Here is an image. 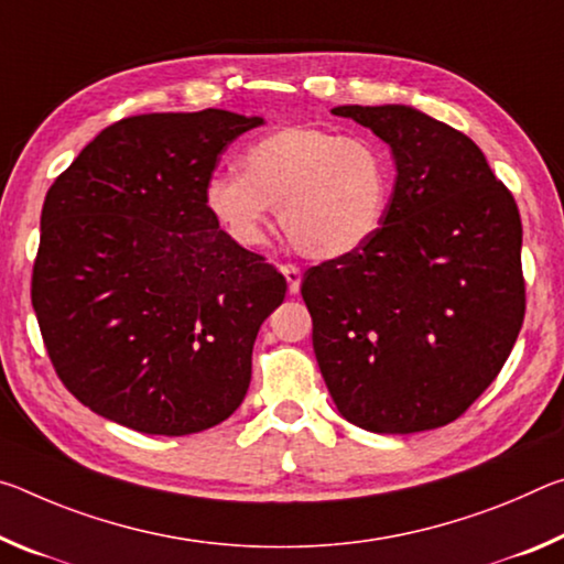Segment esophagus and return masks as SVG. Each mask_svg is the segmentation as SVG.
<instances>
[{
    "instance_id": "esophagus-1",
    "label": "esophagus",
    "mask_w": 564,
    "mask_h": 564,
    "mask_svg": "<svg viewBox=\"0 0 564 564\" xmlns=\"http://www.w3.org/2000/svg\"><path fill=\"white\" fill-rule=\"evenodd\" d=\"M280 272L284 274V280H288L290 292L297 294L300 292V282H302V270H300V267L288 262V264H280Z\"/></svg>"
}]
</instances>
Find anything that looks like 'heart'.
Returning a JSON list of instances; mask_svg holds the SVG:
<instances>
[{
  "label": "heart",
  "mask_w": 564,
  "mask_h": 564,
  "mask_svg": "<svg viewBox=\"0 0 564 564\" xmlns=\"http://www.w3.org/2000/svg\"><path fill=\"white\" fill-rule=\"evenodd\" d=\"M239 164L242 174H212L205 202L242 247L262 245L276 207L300 252L335 260L365 247L390 209L394 164L375 137L288 124L249 144Z\"/></svg>",
  "instance_id": "obj_1"
}]
</instances>
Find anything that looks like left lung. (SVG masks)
<instances>
[{"mask_svg": "<svg viewBox=\"0 0 564 564\" xmlns=\"http://www.w3.org/2000/svg\"><path fill=\"white\" fill-rule=\"evenodd\" d=\"M332 115L390 144L397 180L380 232L302 276L319 372L357 427H445L495 382L520 335V209L449 124L402 105Z\"/></svg>", "mask_w": 564, "mask_h": 564, "instance_id": "left-lung-1", "label": "left lung"}]
</instances>
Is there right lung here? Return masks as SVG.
I'll list each match as a JSON object with an SVG mask.
<instances>
[{
	"instance_id": "add662e5",
	"label": "right lung",
	"mask_w": 564,
	"mask_h": 564,
	"mask_svg": "<svg viewBox=\"0 0 564 564\" xmlns=\"http://www.w3.org/2000/svg\"><path fill=\"white\" fill-rule=\"evenodd\" d=\"M260 117H124L44 197L32 307L62 384L144 435H192L242 404L288 280L205 202L219 154Z\"/></svg>"
}]
</instances>
